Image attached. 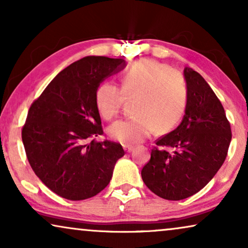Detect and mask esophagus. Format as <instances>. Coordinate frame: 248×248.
<instances>
[{"label":"esophagus","instance_id":"1","mask_svg":"<svg viewBox=\"0 0 248 248\" xmlns=\"http://www.w3.org/2000/svg\"><path fill=\"white\" fill-rule=\"evenodd\" d=\"M123 148L126 152H131V151L134 150V147H133V145H131V144H124Z\"/></svg>","mask_w":248,"mask_h":248}]
</instances>
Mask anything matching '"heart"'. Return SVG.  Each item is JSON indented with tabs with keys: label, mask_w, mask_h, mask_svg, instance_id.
<instances>
[{
	"label": "heart",
	"mask_w": 248,
	"mask_h": 248,
	"mask_svg": "<svg viewBox=\"0 0 248 248\" xmlns=\"http://www.w3.org/2000/svg\"><path fill=\"white\" fill-rule=\"evenodd\" d=\"M126 99L137 100L134 117L121 120L108 130L111 139L124 144H135L155 131L167 133L179 124L188 104L184 78L172 67L155 60L137 61L122 74V88L104 82L94 94L101 118L116 116Z\"/></svg>",
	"instance_id": "obj_1"
}]
</instances>
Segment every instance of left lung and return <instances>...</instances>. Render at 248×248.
<instances>
[{
    "instance_id": "1",
    "label": "left lung",
    "mask_w": 248,
    "mask_h": 248,
    "mask_svg": "<svg viewBox=\"0 0 248 248\" xmlns=\"http://www.w3.org/2000/svg\"><path fill=\"white\" fill-rule=\"evenodd\" d=\"M188 104L179 126L155 141L141 175L165 200H184L204 187L226 160L232 128L218 97L200 73L186 67ZM169 150L167 151V149Z\"/></svg>"
}]
</instances>
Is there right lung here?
I'll return each mask as SVG.
<instances>
[{
    "instance_id": "1",
    "label": "right lung",
    "mask_w": 248,
    "mask_h": 248,
    "mask_svg": "<svg viewBox=\"0 0 248 248\" xmlns=\"http://www.w3.org/2000/svg\"><path fill=\"white\" fill-rule=\"evenodd\" d=\"M123 59L87 56L57 74L33 101L22 126V142L32 170L50 191L80 201L109 184L124 155L104 134L94 94L99 83L123 69Z\"/></svg>"
}]
</instances>
